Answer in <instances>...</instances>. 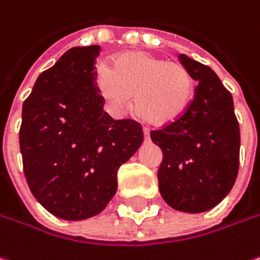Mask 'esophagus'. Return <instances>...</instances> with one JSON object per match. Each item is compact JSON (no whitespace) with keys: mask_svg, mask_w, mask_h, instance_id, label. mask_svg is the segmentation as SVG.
<instances>
[{"mask_svg":"<svg viewBox=\"0 0 260 260\" xmlns=\"http://www.w3.org/2000/svg\"><path fill=\"white\" fill-rule=\"evenodd\" d=\"M142 132H144V137L148 140V137H150V129H148V128H144V129H142Z\"/></svg>","mask_w":260,"mask_h":260,"instance_id":"obj_1","label":"esophagus"}]
</instances>
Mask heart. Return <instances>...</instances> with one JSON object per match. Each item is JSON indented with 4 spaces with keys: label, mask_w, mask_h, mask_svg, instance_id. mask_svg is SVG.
<instances>
[{
    "label": "heart",
    "mask_w": 260,
    "mask_h": 260,
    "mask_svg": "<svg viewBox=\"0 0 260 260\" xmlns=\"http://www.w3.org/2000/svg\"><path fill=\"white\" fill-rule=\"evenodd\" d=\"M96 85L108 109L122 116L134 105L152 125H169L180 118L193 97V78L185 65L144 51L118 55L112 67L99 62Z\"/></svg>",
    "instance_id": "obj_1"
}]
</instances>
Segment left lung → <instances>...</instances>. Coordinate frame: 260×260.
Returning a JSON list of instances; mask_svg holds the SVG:
<instances>
[{
    "label": "left lung",
    "instance_id": "8db88e82",
    "mask_svg": "<svg viewBox=\"0 0 260 260\" xmlns=\"http://www.w3.org/2000/svg\"><path fill=\"white\" fill-rule=\"evenodd\" d=\"M198 83L187 110L150 134L163 151L158 189L176 211L198 214L229 195L239 172L240 128L232 93L209 67L180 55Z\"/></svg>",
    "mask_w": 260,
    "mask_h": 260
}]
</instances>
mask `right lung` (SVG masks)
Returning <instances> with one entry per match:
<instances>
[{
	"label": "right lung",
	"mask_w": 260,
	"mask_h": 260,
	"mask_svg": "<svg viewBox=\"0 0 260 260\" xmlns=\"http://www.w3.org/2000/svg\"><path fill=\"white\" fill-rule=\"evenodd\" d=\"M99 51V45L68 49L40 74L23 103L20 151L27 185L62 220H85L106 208L118 189V169L142 144L138 122L103 112Z\"/></svg>",
	"instance_id": "obj_1"
}]
</instances>
